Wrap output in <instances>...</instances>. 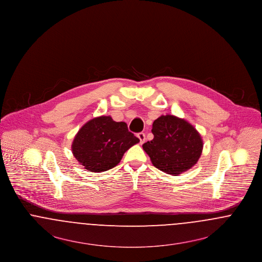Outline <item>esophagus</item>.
I'll return each mask as SVG.
<instances>
[{
  "label": "esophagus",
  "instance_id": "34e87169",
  "mask_svg": "<svg viewBox=\"0 0 262 262\" xmlns=\"http://www.w3.org/2000/svg\"><path fill=\"white\" fill-rule=\"evenodd\" d=\"M137 137L139 138L140 143H143V142L145 141V134H144V133H139V134H137Z\"/></svg>",
  "mask_w": 262,
  "mask_h": 262
}]
</instances>
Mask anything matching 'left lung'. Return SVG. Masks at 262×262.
I'll list each match as a JSON object with an SVG mask.
<instances>
[{
	"mask_svg": "<svg viewBox=\"0 0 262 262\" xmlns=\"http://www.w3.org/2000/svg\"><path fill=\"white\" fill-rule=\"evenodd\" d=\"M151 132L154 138L142 147L157 169L178 176L199 161L203 142L199 132L186 120L173 115L161 116L154 121Z\"/></svg>",
	"mask_w": 262,
	"mask_h": 262,
	"instance_id": "left-lung-1",
	"label": "left lung"
}]
</instances>
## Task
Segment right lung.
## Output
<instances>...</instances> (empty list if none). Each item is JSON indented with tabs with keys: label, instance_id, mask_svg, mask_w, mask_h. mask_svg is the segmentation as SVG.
I'll return each instance as SVG.
<instances>
[{
	"label": "right lung",
	"instance_id": "right-lung-1",
	"mask_svg": "<svg viewBox=\"0 0 262 262\" xmlns=\"http://www.w3.org/2000/svg\"><path fill=\"white\" fill-rule=\"evenodd\" d=\"M139 142L128 132L125 122H115L110 116L90 120L76 134L72 144L75 159L86 170L104 172L117 166L125 151Z\"/></svg>",
	"mask_w": 262,
	"mask_h": 262
}]
</instances>
